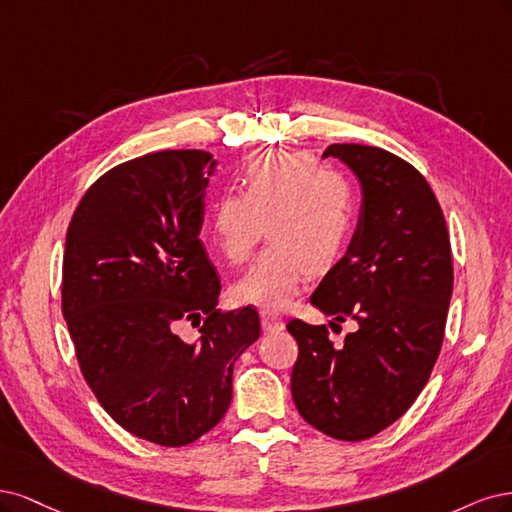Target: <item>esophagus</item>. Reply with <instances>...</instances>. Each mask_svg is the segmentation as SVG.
I'll list each match as a JSON object with an SVG mask.
<instances>
[{
  "label": "esophagus",
  "instance_id": "obj_1",
  "mask_svg": "<svg viewBox=\"0 0 512 512\" xmlns=\"http://www.w3.org/2000/svg\"><path fill=\"white\" fill-rule=\"evenodd\" d=\"M261 327L263 332H280V329L285 327V321L280 319V315H276V312L272 310H261Z\"/></svg>",
  "mask_w": 512,
  "mask_h": 512
}]
</instances>
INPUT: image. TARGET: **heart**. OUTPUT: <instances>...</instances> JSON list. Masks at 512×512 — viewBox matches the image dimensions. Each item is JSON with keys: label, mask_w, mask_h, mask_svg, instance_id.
<instances>
[{"label": "heart", "mask_w": 512, "mask_h": 512, "mask_svg": "<svg viewBox=\"0 0 512 512\" xmlns=\"http://www.w3.org/2000/svg\"><path fill=\"white\" fill-rule=\"evenodd\" d=\"M355 191L342 174L323 170L300 153H259L242 170L240 193L212 202L208 232L234 266L251 257L266 223L270 244L240 280L242 300L280 308L291 302L310 272L334 266L355 229Z\"/></svg>", "instance_id": "1"}]
</instances>
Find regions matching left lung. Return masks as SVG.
Listing matches in <instances>:
<instances>
[{
    "mask_svg": "<svg viewBox=\"0 0 512 512\" xmlns=\"http://www.w3.org/2000/svg\"><path fill=\"white\" fill-rule=\"evenodd\" d=\"M323 157L353 170L361 210L310 304L332 317L329 327L355 319L357 332L336 346L325 325L291 319L300 346L291 393L312 427L357 442L398 421L434 370L453 293L451 242L432 187L408 161L364 144H329Z\"/></svg>",
    "mask_w": 512,
    "mask_h": 512,
    "instance_id": "8db88e82",
    "label": "left lung"
}]
</instances>
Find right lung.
Returning <instances> with one entry per match:
<instances>
[{
	"label": "right lung",
	"instance_id": "add662e5",
	"mask_svg": "<svg viewBox=\"0 0 512 512\" xmlns=\"http://www.w3.org/2000/svg\"><path fill=\"white\" fill-rule=\"evenodd\" d=\"M217 161L159 151L97 178L65 236L61 308L80 372L134 436L185 447L232 402L236 359L259 338L253 306L217 310L221 283L200 240ZM199 324L185 343L173 329Z\"/></svg>",
	"mask_w": 512,
	"mask_h": 512
}]
</instances>
